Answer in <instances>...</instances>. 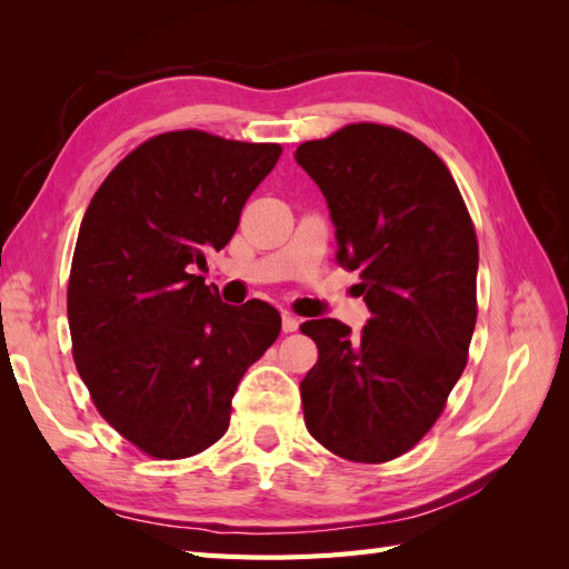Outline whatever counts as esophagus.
<instances>
[{
  "instance_id": "34e87169",
  "label": "esophagus",
  "mask_w": 569,
  "mask_h": 569,
  "mask_svg": "<svg viewBox=\"0 0 569 569\" xmlns=\"http://www.w3.org/2000/svg\"><path fill=\"white\" fill-rule=\"evenodd\" d=\"M298 325H300V320L293 316V312L286 310L283 316H281V328H283V332H296Z\"/></svg>"
}]
</instances>
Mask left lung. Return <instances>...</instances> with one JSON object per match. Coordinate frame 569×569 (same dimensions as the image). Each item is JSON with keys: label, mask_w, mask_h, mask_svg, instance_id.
<instances>
[{"label": "left lung", "mask_w": 569, "mask_h": 569, "mask_svg": "<svg viewBox=\"0 0 569 569\" xmlns=\"http://www.w3.org/2000/svg\"><path fill=\"white\" fill-rule=\"evenodd\" d=\"M296 161L328 200L337 263L359 271L371 312L359 337L300 325L318 365L300 381L306 428L352 462L406 455L462 377L477 322V232L435 151L386 124H347L300 143Z\"/></svg>", "instance_id": "left-lung-1"}]
</instances>
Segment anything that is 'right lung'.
Returning a JSON list of instances; mask_svg holds the SVG:
<instances>
[{
  "label": "right lung",
  "mask_w": 569,
  "mask_h": 569,
  "mask_svg": "<svg viewBox=\"0 0 569 569\" xmlns=\"http://www.w3.org/2000/svg\"><path fill=\"white\" fill-rule=\"evenodd\" d=\"M281 151L166 131L112 168L82 217L72 359L100 416L143 455L183 459L220 440L241 377L281 332L269 303L227 306L192 273L232 239Z\"/></svg>",
  "instance_id": "1"
}]
</instances>
